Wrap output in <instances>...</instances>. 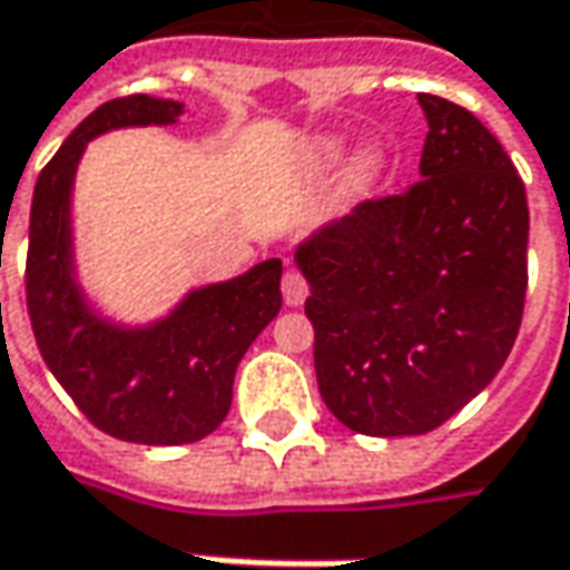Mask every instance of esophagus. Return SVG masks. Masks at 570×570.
<instances>
[{"instance_id": "obj_1", "label": "esophagus", "mask_w": 570, "mask_h": 570, "mask_svg": "<svg viewBox=\"0 0 570 570\" xmlns=\"http://www.w3.org/2000/svg\"><path fill=\"white\" fill-rule=\"evenodd\" d=\"M307 278L301 276L297 269H288L285 276H282V297H285V304L288 307H297V304H304L307 301Z\"/></svg>"}]
</instances>
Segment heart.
I'll return each mask as SVG.
<instances>
[{
	"label": "heart",
	"instance_id": "b5f03b06",
	"mask_svg": "<svg viewBox=\"0 0 570 570\" xmlns=\"http://www.w3.org/2000/svg\"><path fill=\"white\" fill-rule=\"evenodd\" d=\"M335 156H338V150H335V147H323V150H320V163H332ZM373 171H376V163H366L364 178L366 175H373Z\"/></svg>",
	"mask_w": 570,
	"mask_h": 570
}]
</instances>
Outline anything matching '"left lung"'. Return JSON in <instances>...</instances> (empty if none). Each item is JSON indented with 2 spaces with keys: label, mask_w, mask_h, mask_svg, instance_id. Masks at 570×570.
I'll use <instances>...</instances> for the list:
<instances>
[{
  "label": "left lung",
  "mask_w": 570,
  "mask_h": 570,
  "mask_svg": "<svg viewBox=\"0 0 570 570\" xmlns=\"http://www.w3.org/2000/svg\"><path fill=\"white\" fill-rule=\"evenodd\" d=\"M417 99L423 178L297 250L320 395L364 436H423L454 417L502 370L524 316V181L473 112Z\"/></svg>",
  "instance_id": "obj_1"
}]
</instances>
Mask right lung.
<instances>
[{
  "mask_svg": "<svg viewBox=\"0 0 570 570\" xmlns=\"http://www.w3.org/2000/svg\"><path fill=\"white\" fill-rule=\"evenodd\" d=\"M181 102L131 94L102 102L65 137L33 187L24 292L46 366L97 430L137 445L209 436L232 407L244 351L282 307V259L194 292L169 320L125 332L99 323L71 278L68 194L90 137L121 125H169Z\"/></svg>",
  "mask_w": 570,
  "mask_h": 570,
  "instance_id": "add662e5",
  "label": "right lung"
}]
</instances>
